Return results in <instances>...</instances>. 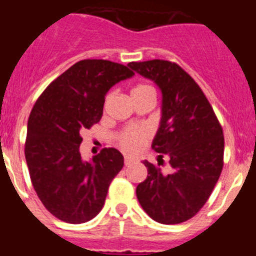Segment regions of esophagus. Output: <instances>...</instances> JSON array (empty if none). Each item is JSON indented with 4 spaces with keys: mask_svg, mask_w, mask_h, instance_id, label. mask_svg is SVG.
Instances as JSON below:
<instances>
[{
    "mask_svg": "<svg viewBox=\"0 0 256 256\" xmlns=\"http://www.w3.org/2000/svg\"><path fill=\"white\" fill-rule=\"evenodd\" d=\"M134 162V158L132 157H130V156H125V165L128 166L130 164H132Z\"/></svg>",
    "mask_w": 256,
    "mask_h": 256,
    "instance_id": "obj_1",
    "label": "esophagus"
}]
</instances>
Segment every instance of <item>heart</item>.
<instances>
[{"instance_id": "heart-1", "label": "heart", "mask_w": 256, "mask_h": 256, "mask_svg": "<svg viewBox=\"0 0 256 256\" xmlns=\"http://www.w3.org/2000/svg\"><path fill=\"white\" fill-rule=\"evenodd\" d=\"M140 94H153L154 95V90L150 88V85H138L131 90V96ZM146 138H148V131L140 128H126L121 135H120V146L126 150H136L138 148H140L142 144L144 143Z\"/></svg>"}]
</instances>
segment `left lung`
Segmentation results:
<instances>
[{
  "label": "left lung",
  "mask_w": 256,
  "mask_h": 256,
  "mask_svg": "<svg viewBox=\"0 0 256 256\" xmlns=\"http://www.w3.org/2000/svg\"><path fill=\"white\" fill-rule=\"evenodd\" d=\"M131 70L150 80L162 94L161 121L152 142L171 171L144 161L148 176L136 186L143 210L162 224H179L206 204L223 168V128L200 86L183 68L168 60L132 62ZM160 166V164H158Z\"/></svg>",
  "instance_id": "obj_1"
}]
</instances>
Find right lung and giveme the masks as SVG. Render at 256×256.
<instances>
[{
  "mask_svg": "<svg viewBox=\"0 0 256 256\" xmlns=\"http://www.w3.org/2000/svg\"><path fill=\"white\" fill-rule=\"evenodd\" d=\"M132 76L122 64L81 60L51 82L30 112L24 150L30 180L44 206L66 223L96 216L110 182L124 168L116 148L85 161L80 144L81 131L100 121L110 88Z\"/></svg>",
  "mask_w": 256,
  "mask_h": 256,
  "instance_id": "obj_1",
  "label": "right lung"
}]
</instances>
